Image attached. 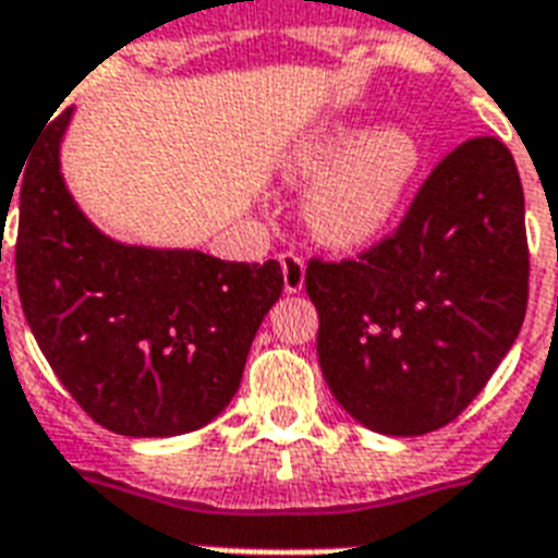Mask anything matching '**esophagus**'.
I'll list each match as a JSON object with an SVG mask.
<instances>
[{
	"instance_id": "34e87169",
	"label": "esophagus",
	"mask_w": 558,
	"mask_h": 558,
	"mask_svg": "<svg viewBox=\"0 0 558 558\" xmlns=\"http://www.w3.org/2000/svg\"><path fill=\"white\" fill-rule=\"evenodd\" d=\"M280 269H283V289H287V295H298L304 289L306 278L304 257H298L295 252H283L280 254Z\"/></svg>"
}]
</instances>
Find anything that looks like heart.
<instances>
[{
    "label": "heart",
    "mask_w": 558,
    "mask_h": 558,
    "mask_svg": "<svg viewBox=\"0 0 558 558\" xmlns=\"http://www.w3.org/2000/svg\"><path fill=\"white\" fill-rule=\"evenodd\" d=\"M423 150L411 130L327 118L283 159L289 182H313L304 219L318 243L353 252L388 234L416 182Z\"/></svg>",
    "instance_id": "heart-1"
}]
</instances>
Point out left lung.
I'll use <instances>...</instances> for the list:
<instances>
[{"label":"left lung","mask_w":558,"mask_h":558,"mask_svg":"<svg viewBox=\"0 0 558 558\" xmlns=\"http://www.w3.org/2000/svg\"><path fill=\"white\" fill-rule=\"evenodd\" d=\"M524 191L498 138L434 168L397 234L306 266L318 362L356 423L420 437L451 423L510 353L527 310Z\"/></svg>","instance_id":"left-lung-1"}]
</instances>
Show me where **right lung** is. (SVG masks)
<instances>
[{"instance_id": "obj_1", "label": "right lung", "mask_w": 558, "mask_h": 558, "mask_svg": "<svg viewBox=\"0 0 558 558\" xmlns=\"http://www.w3.org/2000/svg\"><path fill=\"white\" fill-rule=\"evenodd\" d=\"M72 112L46 126L16 177L25 322L95 423L124 437L196 432L240 388L257 327L283 292L280 263H228L104 234L60 170Z\"/></svg>"}]
</instances>
